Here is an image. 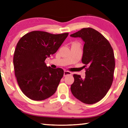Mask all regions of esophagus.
<instances>
[{"label": "esophagus", "instance_id": "obj_1", "mask_svg": "<svg viewBox=\"0 0 128 128\" xmlns=\"http://www.w3.org/2000/svg\"><path fill=\"white\" fill-rule=\"evenodd\" d=\"M67 75H71V72H69V71L65 70L64 72V76L66 77Z\"/></svg>", "mask_w": 128, "mask_h": 128}]
</instances>
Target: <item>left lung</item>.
Listing matches in <instances>:
<instances>
[{
    "label": "left lung",
    "mask_w": 128,
    "mask_h": 128,
    "mask_svg": "<svg viewBox=\"0 0 128 128\" xmlns=\"http://www.w3.org/2000/svg\"><path fill=\"white\" fill-rule=\"evenodd\" d=\"M70 36L84 40L82 62L88 67L84 79L73 74L71 92L82 103H95L105 96L113 82L115 67L113 48L102 34L91 28H83Z\"/></svg>",
    "instance_id": "obj_1"
}]
</instances>
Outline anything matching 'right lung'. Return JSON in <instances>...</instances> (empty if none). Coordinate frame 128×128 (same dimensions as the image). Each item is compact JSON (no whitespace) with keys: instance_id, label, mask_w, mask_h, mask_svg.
<instances>
[{"instance_id":"right-lung-1","label":"right lung","mask_w":128,"mask_h":128,"mask_svg":"<svg viewBox=\"0 0 128 128\" xmlns=\"http://www.w3.org/2000/svg\"><path fill=\"white\" fill-rule=\"evenodd\" d=\"M68 34L33 31L17 43L14 56V74L19 87L29 98L44 100L56 92L64 70L47 67L44 61L58 51Z\"/></svg>"}]
</instances>
